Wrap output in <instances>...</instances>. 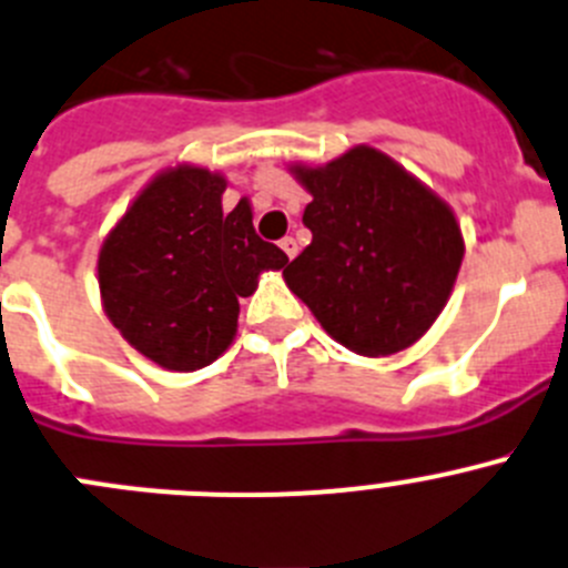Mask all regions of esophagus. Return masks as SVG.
<instances>
[{
	"label": "esophagus",
	"mask_w": 568,
	"mask_h": 568,
	"mask_svg": "<svg viewBox=\"0 0 568 568\" xmlns=\"http://www.w3.org/2000/svg\"><path fill=\"white\" fill-rule=\"evenodd\" d=\"M280 250H283L285 255H288L291 261H294V257H296V252H300V244H296V241L291 239V235H285V239L280 241Z\"/></svg>",
	"instance_id": "1"
}]
</instances>
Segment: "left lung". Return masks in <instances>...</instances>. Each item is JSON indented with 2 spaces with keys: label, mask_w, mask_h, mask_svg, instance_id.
Instances as JSON below:
<instances>
[{
  "label": "left lung",
  "mask_w": 568,
  "mask_h": 568,
  "mask_svg": "<svg viewBox=\"0 0 568 568\" xmlns=\"http://www.w3.org/2000/svg\"><path fill=\"white\" fill-rule=\"evenodd\" d=\"M313 196L311 244L283 272L327 335L366 357L416 344L447 305L464 261L453 207L405 166L357 144L324 166L294 163Z\"/></svg>",
  "instance_id": "8db88e82"
}]
</instances>
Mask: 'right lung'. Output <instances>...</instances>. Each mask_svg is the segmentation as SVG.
Here are the masks:
<instances>
[{"instance_id":"right-lung-1","label":"right lung","mask_w":568,"mask_h":568,"mask_svg":"<svg viewBox=\"0 0 568 568\" xmlns=\"http://www.w3.org/2000/svg\"><path fill=\"white\" fill-rule=\"evenodd\" d=\"M227 180L178 163L132 200L99 250V294L126 344L169 372L211 366L235 338L241 296L288 263L252 227L250 200L224 213Z\"/></svg>"}]
</instances>
